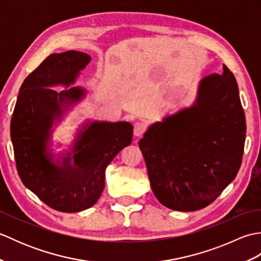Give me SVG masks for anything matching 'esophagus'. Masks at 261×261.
<instances>
[{
    "instance_id": "obj_1",
    "label": "esophagus",
    "mask_w": 261,
    "mask_h": 261,
    "mask_svg": "<svg viewBox=\"0 0 261 261\" xmlns=\"http://www.w3.org/2000/svg\"><path fill=\"white\" fill-rule=\"evenodd\" d=\"M147 130V124L145 122H136L134 127V135L136 137H141Z\"/></svg>"
}]
</instances>
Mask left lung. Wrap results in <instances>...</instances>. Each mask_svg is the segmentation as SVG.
<instances>
[{"instance_id": "left-lung-1", "label": "left lung", "mask_w": 261, "mask_h": 261, "mask_svg": "<svg viewBox=\"0 0 261 261\" xmlns=\"http://www.w3.org/2000/svg\"><path fill=\"white\" fill-rule=\"evenodd\" d=\"M246 130L238 83L223 65L199 82L192 107L151 124L139 141L154 196L182 212L207 206L236 178Z\"/></svg>"}]
</instances>
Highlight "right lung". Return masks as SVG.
I'll use <instances>...</instances> for the list:
<instances>
[{
	"instance_id": "add662e5",
	"label": "right lung",
	"mask_w": 261,
	"mask_h": 261,
	"mask_svg": "<svg viewBox=\"0 0 261 261\" xmlns=\"http://www.w3.org/2000/svg\"><path fill=\"white\" fill-rule=\"evenodd\" d=\"M90 62L87 54L75 50L48 56L22 83L11 120V140L22 182L60 212H80L98 201L105 169L134 136L129 122H90L77 135L71 151L54 160L48 148L54 122L86 95L83 87L69 85ZM56 85L69 88L56 92L51 88Z\"/></svg>"
}]
</instances>
